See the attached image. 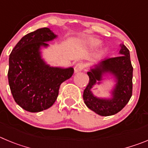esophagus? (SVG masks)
<instances>
[{
	"mask_svg": "<svg viewBox=\"0 0 148 148\" xmlns=\"http://www.w3.org/2000/svg\"><path fill=\"white\" fill-rule=\"evenodd\" d=\"M84 67V64L77 63L75 65V67H74V72H75V73H79V72H81V70H83Z\"/></svg>",
	"mask_w": 148,
	"mask_h": 148,
	"instance_id": "esophagus-1",
	"label": "esophagus"
}]
</instances>
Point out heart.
I'll use <instances>...</instances> for the list:
<instances>
[{
    "label": "heart",
    "instance_id": "obj_1",
    "mask_svg": "<svg viewBox=\"0 0 148 148\" xmlns=\"http://www.w3.org/2000/svg\"><path fill=\"white\" fill-rule=\"evenodd\" d=\"M99 44H100V42L97 41H91L89 42V47H97V46L99 45Z\"/></svg>",
    "mask_w": 148,
    "mask_h": 148
}]
</instances>
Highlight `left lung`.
<instances>
[{
  "mask_svg": "<svg viewBox=\"0 0 148 148\" xmlns=\"http://www.w3.org/2000/svg\"><path fill=\"white\" fill-rule=\"evenodd\" d=\"M117 57L104 59L90 67L87 72L89 84L84 91L83 98L86 106L101 116H111L118 113L128 103L132 95L133 67L130 52L120 44ZM106 76H111L115 84L109 98H98L91 92L93 86L102 83Z\"/></svg>",
  "mask_w": 148,
  "mask_h": 148,
  "instance_id": "obj_1",
  "label": "left lung"
}]
</instances>
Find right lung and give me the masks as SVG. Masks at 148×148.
<instances>
[{
  "label": "right lung",
  "mask_w": 148,
  "mask_h": 148,
  "mask_svg": "<svg viewBox=\"0 0 148 148\" xmlns=\"http://www.w3.org/2000/svg\"><path fill=\"white\" fill-rule=\"evenodd\" d=\"M56 38L50 28L37 29L22 38L9 56V87L15 102L25 111L40 112L52 106L60 85L74 73L73 67H51L42 59V48Z\"/></svg>",
  "instance_id": "add662e5"
}]
</instances>
